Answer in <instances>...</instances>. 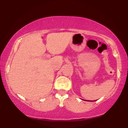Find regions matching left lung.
I'll list each match as a JSON object with an SVG mask.
<instances>
[{
  "instance_id": "left-lung-1",
  "label": "left lung",
  "mask_w": 128,
  "mask_h": 128,
  "mask_svg": "<svg viewBox=\"0 0 128 128\" xmlns=\"http://www.w3.org/2000/svg\"><path fill=\"white\" fill-rule=\"evenodd\" d=\"M88 101H90V100H88ZM90 101H91V100H90Z\"/></svg>"
}]
</instances>
